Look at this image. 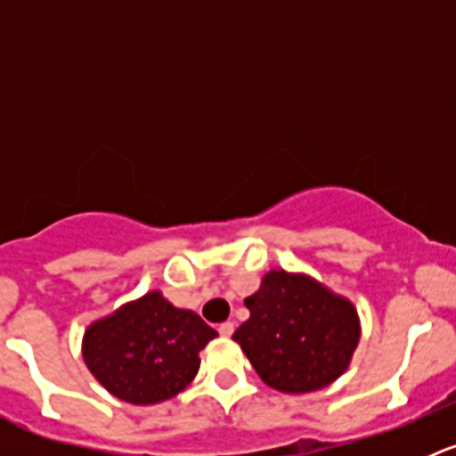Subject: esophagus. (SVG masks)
Listing matches in <instances>:
<instances>
[{"label": "esophagus", "mask_w": 456, "mask_h": 456, "mask_svg": "<svg viewBox=\"0 0 456 456\" xmlns=\"http://www.w3.org/2000/svg\"><path fill=\"white\" fill-rule=\"evenodd\" d=\"M218 330H220V335L229 338V335H232L233 330H236V324H233V322H223V324L218 326Z\"/></svg>", "instance_id": "esophagus-1"}]
</instances>
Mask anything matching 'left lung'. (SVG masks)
I'll list each match as a JSON object with an SVG mask.
<instances>
[{"label": "left lung", "mask_w": 456, "mask_h": 456, "mask_svg": "<svg viewBox=\"0 0 456 456\" xmlns=\"http://www.w3.org/2000/svg\"><path fill=\"white\" fill-rule=\"evenodd\" d=\"M245 306L249 320L233 339L271 388L314 393L351 366L362 335L355 305L311 275L269 271Z\"/></svg>", "instance_id": "left-lung-1"}]
</instances>
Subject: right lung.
Returning <instances> with one entry per match:
<instances>
[{
  "label": "right lung",
  "mask_w": 456,
  "mask_h": 456,
  "mask_svg": "<svg viewBox=\"0 0 456 456\" xmlns=\"http://www.w3.org/2000/svg\"><path fill=\"white\" fill-rule=\"evenodd\" d=\"M214 338L190 309H176L159 289L94 320L84 333V362L117 399L134 406L167 402L194 381L199 353Z\"/></svg>",
  "instance_id": "add662e5"
}]
</instances>
